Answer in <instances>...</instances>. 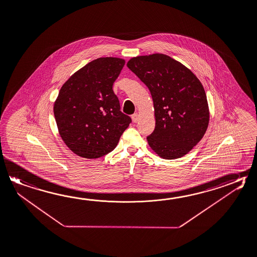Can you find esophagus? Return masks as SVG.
<instances>
[{
	"instance_id": "obj_1",
	"label": "esophagus",
	"mask_w": 257,
	"mask_h": 257,
	"mask_svg": "<svg viewBox=\"0 0 257 257\" xmlns=\"http://www.w3.org/2000/svg\"><path fill=\"white\" fill-rule=\"evenodd\" d=\"M132 119H133L134 122H137V121L139 120V115H138V113H134V114L132 115Z\"/></svg>"
}]
</instances>
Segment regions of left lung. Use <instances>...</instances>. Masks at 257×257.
Listing matches in <instances>:
<instances>
[{
    "label": "left lung",
    "instance_id": "left-lung-1",
    "mask_svg": "<svg viewBox=\"0 0 257 257\" xmlns=\"http://www.w3.org/2000/svg\"><path fill=\"white\" fill-rule=\"evenodd\" d=\"M127 67L152 95L156 127L149 147L165 159L184 157L203 137L210 120L204 88L195 74L168 55L132 58Z\"/></svg>",
    "mask_w": 257,
    "mask_h": 257
}]
</instances>
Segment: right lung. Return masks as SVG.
Listing matches in <instances>:
<instances>
[{"mask_svg":"<svg viewBox=\"0 0 257 257\" xmlns=\"http://www.w3.org/2000/svg\"><path fill=\"white\" fill-rule=\"evenodd\" d=\"M124 64L122 58L94 59L59 90L53 108L58 133L77 156L92 159L111 152L130 124L112 89Z\"/></svg>","mask_w":257,"mask_h":257,"instance_id":"right-lung-1","label":"right lung"}]
</instances>
